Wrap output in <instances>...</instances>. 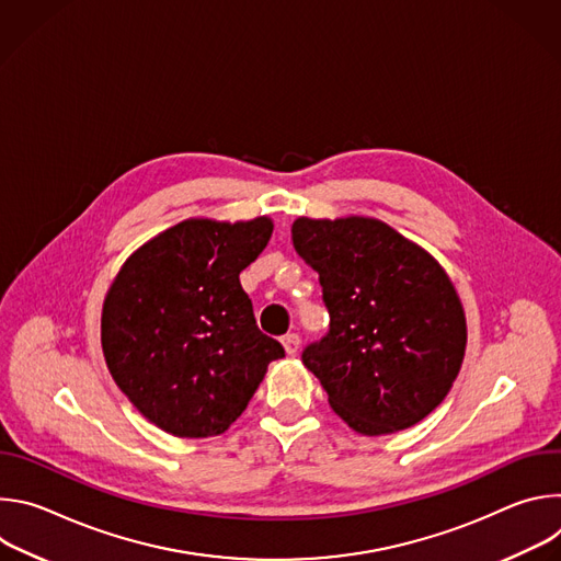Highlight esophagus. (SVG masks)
Here are the masks:
<instances>
[{"label": "esophagus", "instance_id": "esophagus-1", "mask_svg": "<svg viewBox=\"0 0 561 561\" xmlns=\"http://www.w3.org/2000/svg\"><path fill=\"white\" fill-rule=\"evenodd\" d=\"M299 344H301V340H299L297 333H286V335L282 337V346H284V351H286L288 355H295L297 348H299Z\"/></svg>", "mask_w": 561, "mask_h": 561}]
</instances>
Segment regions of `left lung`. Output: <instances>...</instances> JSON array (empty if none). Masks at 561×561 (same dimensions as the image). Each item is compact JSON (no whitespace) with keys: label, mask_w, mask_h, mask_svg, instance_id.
Returning <instances> with one entry per match:
<instances>
[{"label":"left lung","mask_w":561,"mask_h":561,"mask_svg":"<svg viewBox=\"0 0 561 561\" xmlns=\"http://www.w3.org/2000/svg\"><path fill=\"white\" fill-rule=\"evenodd\" d=\"M297 255L319 275L331 324L301 351L331 409L362 435L422 422L450 390L466 319L444 268L370 217L293 224Z\"/></svg>","instance_id":"8db88e82"}]
</instances>
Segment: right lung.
<instances>
[{
  "instance_id": "obj_1",
  "label": "right lung",
  "mask_w": 561,
  "mask_h": 561,
  "mask_svg": "<svg viewBox=\"0 0 561 561\" xmlns=\"http://www.w3.org/2000/svg\"><path fill=\"white\" fill-rule=\"evenodd\" d=\"M268 217L188 219L150 239L115 277L102 314L108 370L135 409L178 437L224 433L242 415L277 340L257 329L239 273L266 249Z\"/></svg>"
}]
</instances>
